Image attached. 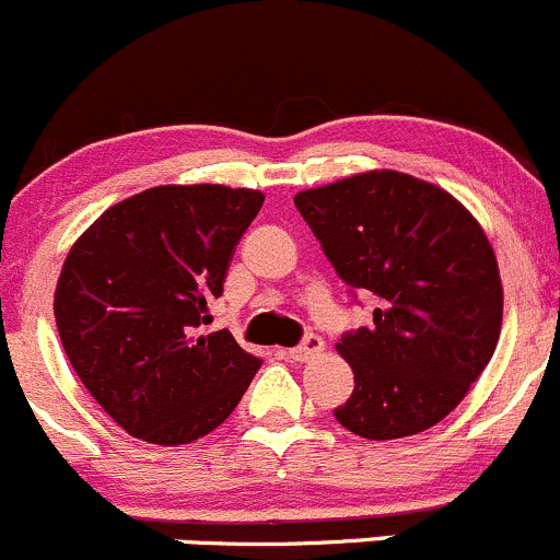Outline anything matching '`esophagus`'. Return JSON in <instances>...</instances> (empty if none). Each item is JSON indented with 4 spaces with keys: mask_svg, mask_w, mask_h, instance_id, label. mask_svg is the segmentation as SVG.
Instances as JSON below:
<instances>
[{
    "mask_svg": "<svg viewBox=\"0 0 560 560\" xmlns=\"http://www.w3.org/2000/svg\"><path fill=\"white\" fill-rule=\"evenodd\" d=\"M323 350V339L318 337V334H307V337L302 339V345H296V348L288 350V359L296 361V364H304V361L315 359Z\"/></svg>",
    "mask_w": 560,
    "mask_h": 560,
    "instance_id": "1",
    "label": "esophagus"
}]
</instances>
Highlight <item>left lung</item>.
Listing matches in <instances>:
<instances>
[{
    "mask_svg": "<svg viewBox=\"0 0 560 560\" xmlns=\"http://www.w3.org/2000/svg\"><path fill=\"white\" fill-rule=\"evenodd\" d=\"M353 299L372 293L369 326L337 350L355 388L334 418L364 440H399L440 423L491 361L501 331L493 247L460 201L380 170L293 196Z\"/></svg>",
    "mask_w": 560,
    "mask_h": 560,
    "instance_id": "obj_1",
    "label": "left lung"
}]
</instances>
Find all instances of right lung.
<instances>
[{
	"label": "right lung",
	"instance_id": "add662e5",
	"mask_svg": "<svg viewBox=\"0 0 560 560\" xmlns=\"http://www.w3.org/2000/svg\"><path fill=\"white\" fill-rule=\"evenodd\" d=\"M264 194L159 186L109 207L69 250L54 313L89 394L137 440L186 445L223 423L258 355L210 323L229 258Z\"/></svg>",
	"mask_w": 560,
	"mask_h": 560
}]
</instances>
